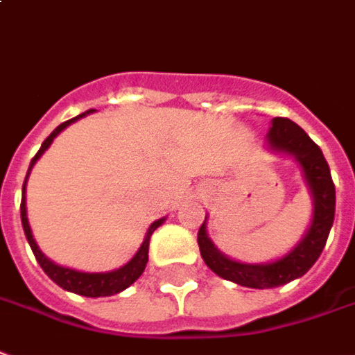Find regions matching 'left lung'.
I'll return each instance as SVG.
<instances>
[{
  "instance_id": "1",
  "label": "left lung",
  "mask_w": 355,
  "mask_h": 355,
  "mask_svg": "<svg viewBox=\"0 0 355 355\" xmlns=\"http://www.w3.org/2000/svg\"><path fill=\"white\" fill-rule=\"evenodd\" d=\"M267 146L277 153H288L298 161L304 171L307 188L313 198V217L306 236L300 240L288 254L271 263H240L229 259L215 248L209 236L205 220L198 232V246L205 265L215 275L248 288H275L286 282L304 277L317 257L323 252L327 238L334 220L336 192L331 177L329 163L323 157L321 148L300 128L294 121L275 117L267 132ZM207 219V217H205Z\"/></svg>"
}]
</instances>
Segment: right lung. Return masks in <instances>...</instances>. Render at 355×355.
Here are the masks:
<instances>
[{
	"label": "right lung",
	"mask_w": 355,
	"mask_h": 355,
	"mask_svg": "<svg viewBox=\"0 0 355 355\" xmlns=\"http://www.w3.org/2000/svg\"><path fill=\"white\" fill-rule=\"evenodd\" d=\"M90 111H86L83 115H78V117L69 119L65 123H61V125L57 126L55 130L51 132V135L44 140L42 144V148L38 150V153L32 157L31 161V167H28V173H26V178H24V184H22V200H21V220H22V229H24V234H26V240H28V244H31L32 252L36 255V261L40 263V267L44 269V272L48 275L51 281L59 284L61 288L69 290V292H74V294H80V296H86V298H100V296H113V294H119V292H123L125 288H128L132 282L140 277L146 269V263H148V252H150V238H152L153 230L159 227L161 223L165 219H157L153 220L152 225H150V229L146 232V238H144L142 246L140 250L136 252V255L123 267H119L115 271H109V272H83V271H74V269H69V267H61V265H55L53 261H49L46 255L40 252L38 244H36V240L32 236V230L31 225H28V217H26V198H24V192H26V180H28V175H31L32 167H34V163L42 157V153L48 150L51 142H53V138H55L61 130H65L67 126L74 123V121H78L80 117H86Z\"/></svg>",
	"instance_id": "1"
}]
</instances>
